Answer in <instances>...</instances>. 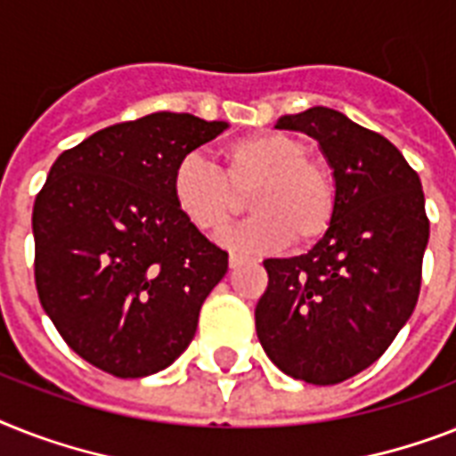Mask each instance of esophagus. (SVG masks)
<instances>
[{
	"label": "esophagus",
	"instance_id": "34e87169",
	"mask_svg": "<svg viewBox=\"0 0 456 456\" xmlns=\"http://www.w3.org/2000/svg\"><path fill=\"white\" fill-rule=\"evenodd\" d=\"M243 262H246V257H240V255H236V253L229 255V269H239Z\"/></svg>",
	"mask_w": 456,
	"mask_h": 456
}]
</instances>
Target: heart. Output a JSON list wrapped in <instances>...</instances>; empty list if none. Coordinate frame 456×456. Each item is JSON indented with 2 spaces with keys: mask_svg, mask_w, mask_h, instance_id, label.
<instances>
[{
  "mask_svg": "<svg viewBox=\"0 0 456 456\" xmlns=\"http://www.w3.org/2000/svg\"><path fill=\"white\" fill-rule=\"evenodd\" d=\"M224 170L199 154H184L170 175L180 216L206 234H217L243 208L250 191L255 216L222 236L240 253H269L295 240L312 246L328 234L337 213L330 168L309 157L305 140L283 131L250 133L222 147Z\"/></svg>",
  "mask_w": 456,
  "mask_h": 456,
  "instance_id": "obj_1",
  "label": "heart"
}]
</instances>
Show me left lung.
<instances>
[{
  "instance_id": "8db88e82",
  "label": "left lung",
  "mask_w": 456,
  "mask_h": 456,
  "mask_svg": "<svg viewBox=\"0 0 456 456\" xmlns=\"http://www.w3.org/2000/svg\"><path fill=\"white\" fill-rule=\"evenodd\" d=\"M276 128L321 144L337 213L309 253L265 260L255 330L276 368L328 387L370 368L412 316L428 243L424 191L398 147L330 107L286 114Z\"/></svg>"
}]
</instances>
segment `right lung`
<instances>
[{
  "mask_svg": "<svg viewBox=\"0 0 456 456\" xmlns=\"http://www.w3.org/2000/svg\"><path fill=\"white\" fill-rule=\"evenodd\" d=\"M227 121L154 112L55 159L35 199V283L55 330L121 379L168 368L194 339L229 255L180 216L170 175Z\"/></svg>",
  "mask_w": 456,
  "mask_h": 456,
  "instance_id": "right-lung-1",
  "label": "right lung"
}]
</instances>
